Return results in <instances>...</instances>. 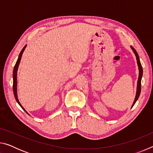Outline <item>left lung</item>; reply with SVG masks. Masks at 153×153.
I'll use <instances>...</instances> for the list:
<instances>
[{
  "instance_id": "left-lung-1",
  "label": "left lung",
  "mask_w": 153,
  "mask_h": 153,
  "mask_svg": "<svg viewBox=\"0 0 153 153\" xmlns=\"http://www.w3.org/2000/svg\"><path fill=\"white\" fill-rule=\"evenodd\" d=\"M130 48H131V50L134 52V53L135 54L136 60H137V64H138V70H139V76H138V82H137V88H136V97H135V99H134V101L133 102L132 105H131V108L133 107V106L135 104L136 102L138 100L139 96L140 94V92H141V80H142V74H143V69H142V65L140 63V59H139V56L137 53V52L136 51L135 49H134L132 46H130Z\"/></svg>"
}]
</instances>
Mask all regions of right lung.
Segmentation results:
<instances>
[{
	"instance_id": "right-lung-1",
	"label": "right lung",
	"mask_w": 153,
	"mask_h": 153,
	"mask_svg": "<svg viewBox=\"0 0 153 153\" xmlns=\"http://www.w3.org/2000/svg\"><path fill=\"white\" fill-rule=\"evenodd\" d=\"M27 45H25L23 49L22 50V51L20 52L19 56H18V59H17V61L16 62V63H15V65L14 67V69H13V94L15 96V100H16V101L17 102L18 104L20 105V107H22L23 109H24L25 112H26L28 115H29V113H28L25 110V108L22 107V105H21V103L19 101V99H18V96H17V70H18V67H19V63H20V61H21V59H22V56L23 53H24V52L25 51V48H26Z\"/></svg>"
}]
</instances>
